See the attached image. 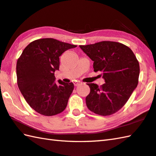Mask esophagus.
<instances>
[{"label":"esophagus","instance_id":"34e87169","mask_svg":"<svg viewBox=\"0 0 156 156\" xmlns=\"http://www.w3.org/2000/svg\"><path fill=\"white\" fill-rule=\"evenodd\" d=\"M80 84V81H75L74 82V86H76V87H77V86H78L79 84Z\"/></svg>","mask_w":156,"mask_h":156}]
</instances>
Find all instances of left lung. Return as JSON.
Listing matches in <instances>:
<instances>
[{
    "mask_svg": "<svg viewBox=\"0 0 156 156\" xmlns=\"http://www.w3.org/2000/svg\"><path fill=\"white\" fill-rule=\"evenodd\" d=\"M79 47L94 62V72L101 73L105 82L100 87L88 84L90 91L86 97L87 108L101 115L114 114L126 104L137 87L138 60L129 47L120 42L102 41Z\"/></svg>",
    "mask_w": 156,
    "mask_h": 156,
    "instance_id": "obj_1",
    "label": "left lung"
}]
</instances>
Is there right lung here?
Masks as SVG:
<instances>
[{
    "label": "right lung",
    "mask_w": 156,
    "mask_h": 156,
    "mask_svg": "<svg viewBox=\"0 0 156 156\" xmlns=\"http://www.w3.org/2000/svg\"><path fill=\"white\" fill-rule=\"evenodd\" d=\"M77 47L53 38L33 41L24 48L16 66L17 85L28 105L42 115L62 113L68 105L74 84L55 82L59 68V57Z\"/></svg>",
    "instance_id": "1"
}]
</instances>
